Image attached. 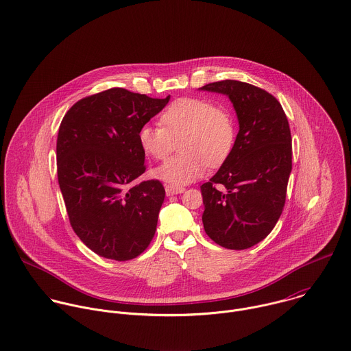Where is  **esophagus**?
Here are the masks:
<instances>
[{
    "label": "esophagus",
    "mask_w": 351,
    "mask_h": 351,
    "mask_svg": "<svg viewBox=\"0 0 351 351\" xmlns=\"http://www.w3.org/2000/svg\"><path fill=\"white\" fill-rule=\"evenodd\" d=\"M165 189H166V195H167V196L178 195V193H182V192L185 191L184 186H177V185H173V184H166V185H165Z\"/></svg>",
    "instance_id": "34e87169"
}]
</instances>
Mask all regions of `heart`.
Returning <instances> with one entry per match:
<instances>
[{"instance_id": "obj_1", "label": "heart", "mask_w": 351, "mask_h": 351, "mask_svg": "<svg viewBox=\"0 0 351 351\" xmlns=\"http://www.w3.org/2000/svg\"><path fill=\"white\" fill-rule=\"evenodd\" d=\"M178 141L180 154L155 170V176L174 185L200 178L207 165H221L235 143V122L230 112L200 98H180L160 114V125H143L138 130L141 149L162 160Z\"/></svg>"}]
</instances>
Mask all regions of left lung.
Here are the masks:
<instances>
[{
    "label": "left lung",
    "mask_w": 351,
    "mask_h": 351,
    "mask_svg": "<svg viewBox=\"0 0 351 351\" xmlns=\"http://www.w3.org/2000/svg\"><path fill=\"white\" fill-rule=\"evenodd\" d=\"M229 97L239 130L218 173L200 186L203 225L218 245L242 250L263 241L285 207L291 173V133L278 99L249 83L222 80L202 87Z\"/></svg>",
    "instance_id": "8db88e82"
}]
</instances>
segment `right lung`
<instances>
[{
	"label": "right lung",
	"instance_id": "1",
	"mask_svg": "<svg viewBox=\"0 0 351 351\" xmlns=\"http://www.w3.org/2000/svg\"><path fill=\"white\" fill-rule=\"evenodd\" d=\"M170 101L110 88L76 102L57 137V176L71 226L97 254L126 261L152 241L165 200L145 171L138 130Z\"/></svg>",
	"mask_w": 351,
	"mask_h": 351
}]
</instances>
